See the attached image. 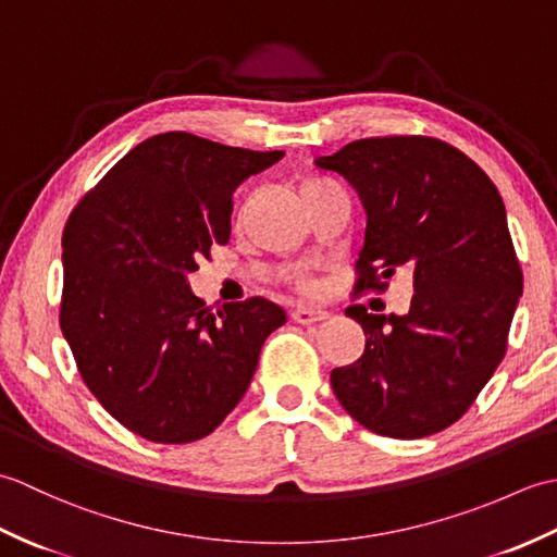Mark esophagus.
<instances>
[{"mask_svg": "<svg viewBox=\"0 0 557 557\" xmlns=\"http://www.w3.org/2000/svg\"><path fill=\"white\" fill-rule=\"evenodd\" d=\"M325 318H327V311L311 309V306H297V309H292V321L299 325H311L318 321H325Z\"/></svg>", "mask_w": 557, "mask_h": 557, "instance_id": "1", "label": "esophagus"}]
</instances>
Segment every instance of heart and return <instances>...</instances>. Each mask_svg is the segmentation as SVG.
Here are the masks:
<instances>
[{"instance_id":"obj_1","label":"heart","mask_w":557,"mask_h":557,"mask_svg":"<svg viewBox=\"0 0 557 557\" xmlns=\"http://www.w3.org/2000/svg\"><path fill=\"white\" fill-rule=\"evenodd\" d=\"M309 184H318V180H313V182H306L304 186H309Z\"/></svg>"}]
</instances>
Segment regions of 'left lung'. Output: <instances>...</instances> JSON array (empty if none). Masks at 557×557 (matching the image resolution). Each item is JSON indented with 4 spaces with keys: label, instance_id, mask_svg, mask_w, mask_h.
I'll return each instance as SVG.
<instances>
[{
    "label": "left lung",
    "instance_id": "obj_1",
    "mask_svg": "<svg viewBox=\"0 0 557 557\" xmlns=\"http://www.w3.org/2000/svg\"><path fill=\"white\" fill-rule=\"evenodd\" d=\"M357 188L366 236L357 292L413 275L407 315L345 311L366 335L361 359L330 373L349 417L411 441L453 425L474 405L507 349L522 268L498 188L479 164L431 136H383L318 158Z\"/></svg>",
    "mask_w": 557,
    "mask_h": 557
}]
</instances>
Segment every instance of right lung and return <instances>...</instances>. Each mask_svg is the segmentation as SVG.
<instances>
[{"instance_id":"1","label":"right lung","mask_w":557,"mask_h":557,"mask_svg":"<svg viewBox=\"0 0 557 557\" xmlns=\"http://www.w3.org/2000/svg\"><path fill=\"white\" fill-rule=\"evenodd\" d=\"M285 158L186 132L132 148L83 196L62 236L59 325L83 383L124 429L182 445L239 405L287 313L263 297L210 309L188 287L230 242L232 194Z\"/></svg>"}]
</instances>
